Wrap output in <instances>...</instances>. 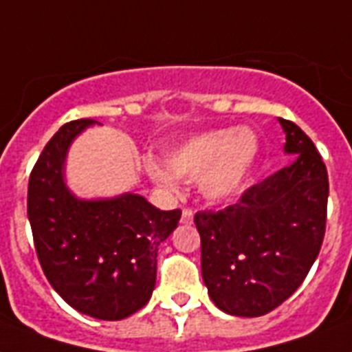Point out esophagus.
<instances>
[{
	"instance_id": "34e87169",
	"label": "esophagus",
	"mask_w": 352,
	"mask_h": 352,
	"mask_svg": "<svg viewBox=\"0 0 352 352\" xmlns=\"http://www.w3.org/2000/svg\"><path fill=\"white\" fill-rule=\"evenodd\" d=\"M190 222H192V209L185 207L182 211V224H190Z\"/></svg>"
}]
</instances>
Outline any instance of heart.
Instances as JSON below:
<instances>
[{
    "mask_svg": "<svg viewBox=\"0 0 352 352\" xmlns=\"http://www.w3.org/2000/svg\"><path fill=\"white\" fill-rule=\"evenodd\" d=\"M258 145L252 132L217 130L187 139L165 154V165L146 162V170L160 187L176 189V178H200L201 195L209 200L230 198L246 184Z\"/></svg>",
    "mask_w": 352,
    "mask_h": 352,
    "instance_id": "b5f03b06",
    "label": "heart"
}]
</instances>
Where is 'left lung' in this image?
Returning a JSON list of instances; mask_svg holds the SVG:
<instances>
[{
	"label": "left lung",
	"instance_id": "8db88e82",
	"mask_svg": "<svg viewBox=\"0 0 352 352\" xmlns=\"http://www.w3.org/2000/svg\"><path fill=\"white\" fill-rule=\"evenodd\" d=\"M298 160L220 211H198L201 277L213 303L241 318L277 309L303 283L323 244L329 176L312 139L279 119Z\"/></svg>",
	"mask_w": 352,
	"mask_h": 352
}]
</instances>
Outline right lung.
Returning a JSON list of instances; mask_svg holds the SVG:
<instances>
[{"label":"right lung","mask_w":352,"mask_h":352,"mask_svg":"<svg viewBox=\"0 0 352 352\" xmlns=\"http://www.w3.org/2000/svg\"><path fill=\"white\" fill-rule=\"evenodd\" d=\"M94 119L65 122L29 176L27 214L38 261L65 303L97 320L117 321L143 309L156 287L157 246L182 211H160L139 195L82 201L62 178L67 146Z\"/></svg>","instance_id":"obj_1"}]
</instances>
